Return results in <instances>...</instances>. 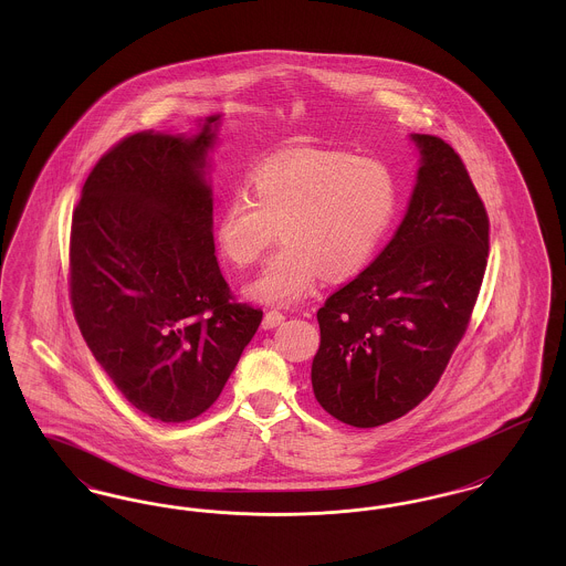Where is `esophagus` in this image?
I'll use <instances>...</instances> for the list:
<instances>
[{
  "mask_svg": "<svg viewBox=\"0 0 566 566\" xmlns=\"http://www.w3.org/2000/svg\"><path fill=\"white\" fill-rule=\"evenodd\" d=\"M284 321H286V318H284V314H280V312L271 310V312L265 314V318H263V328H275V326H280Z\"/></svg>",
  "mask_w": 566,
  "mask_h": 566,
  "instance_id": "esophagus-1",
  "label": "esophagus"
}]
</instances>
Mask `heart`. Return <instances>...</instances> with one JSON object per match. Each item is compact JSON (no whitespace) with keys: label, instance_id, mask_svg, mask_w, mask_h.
Here are the masks:
<instances>
[{"label":"heart","instance_id":"obj_1","mask_svg":"<svg viewBox=\"0 0 566 566\" xmlns=\"http://www.w3.org/2000/svg\"><path fill=\"white\" fill-rule=\"evenodd\" d=\"M248 192L222 203L216 243L231 265L250 268L277 229L284 245L243 289L248 298L277 307L312 295L323 273L346 280L365 270L397 208L392 171L344 150L273 157L250 174Z\"/></svg>","mask_w":566,"mask_h":566}]
</instances>
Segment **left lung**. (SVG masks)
Returning <instances> with one entry per match:
<instances>
[{"mask_svg": "<svg viewBox=\"0 0 566 566\" xmlns=\"http://www.w3.org/2000/svg\"><path fill=\"white\" fill-rule=\"evenodd\" d=\"M420 153L403 222L376 261L318 310L312 388L356 429L392 422L431 395L484 280L488 214L454 148L411 134Z\"/></svg>", "mask_w": 566, "mask_h": 566, "instance_id": "8db88e82", "label": "left lung"}]
</instances>
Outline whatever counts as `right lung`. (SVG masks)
Returning <instances> with one entry per match:
<instances>
[{"label":"right lung","mask_w":566,"mask_h":566,"mask_svg":"<svg viewBox=\"0 0 566 566\" xmlns=\"http://www.w3.org/2000/svg\"><path fill=\"white\" fill-rule=\"evenodd\" d=\"M220 118L195 135L118 142L88 174L72 218L82 337L123 397L161 422L214 403L263 321L233 301L216 261L208 153Z\"/></svg>","instance_id":"right-lung-1"}]
</instances>
